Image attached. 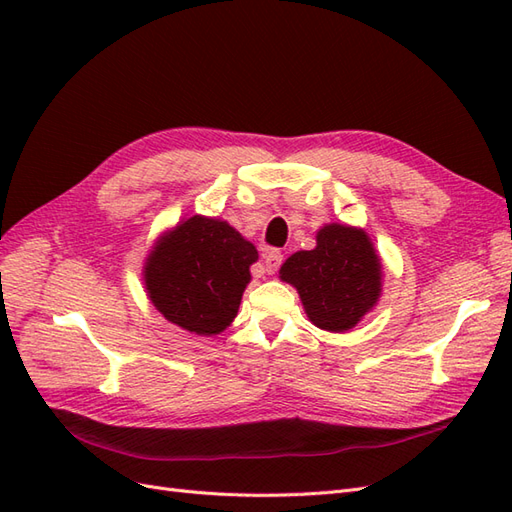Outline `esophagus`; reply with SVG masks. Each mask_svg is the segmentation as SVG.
<instances>
[{"label":"esophagus","mask_w":512,"mask_h":512,"mask_svg":"<svg viewBox=\"0 0 512 512\" xmlns=\"http://www.w3.org/2000/svg\"><path fill=\"white\" fill-rule=\"evenodd\" d=\"M282 260H284V256H282V252H280V250H271V252H267V254H265V271H267L269 275H273L277 269H280Z\"/></svg>","instance_id":"1"}]
</instances>
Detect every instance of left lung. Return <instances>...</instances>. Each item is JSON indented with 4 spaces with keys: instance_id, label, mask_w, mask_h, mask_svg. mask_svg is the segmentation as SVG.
<instances>
[{
    "instance_id": "1",
    "label": "left lung",
    "mask_w": 512,
    "mask_h": 512,
    "mask_svg": "<svg viewBox=\"0 0 512 512\" xmlns=\"http://www.w3.org/2000/svg\"><path fill=\"white\" fill-rule=\"evenodd\" d=\"M280 280L297 288L309 322L346 333L376 307L382 294V260L363 228L324 224L314 250L294 252Z\"/></svg>"
}]
</instances>
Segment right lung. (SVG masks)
Wrapping results in <instances>:
<instances>
[{
  "instance_id": "1",
  "label": "right lung",
  "mask_w": 512,
  "mask_h": 512,
  "mask_svg": "<svg viewBox=\"0 0 512 512\" xmlns=\"http://www.w3.org/2000/svg\"><path fill=\"white\" fill-rule=\"evenodd\" d=\"M256 260L254 243L243 239L237 228L218 218L192 215L153 243L143 282L149 301L168 322L211 337L235 320Z\"/></svg>"
}]
</instances>
